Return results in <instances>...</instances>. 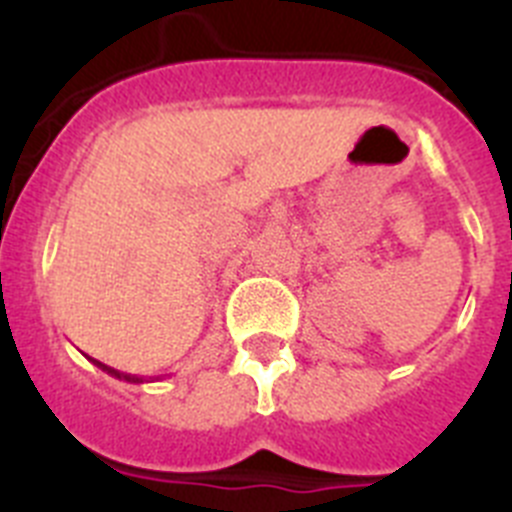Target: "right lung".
<instances>
[{
    "label": "right lung",
    "mask_w": 512,
    "mask_h": 512,
    "mask_svg": "<svg viewBox=\"0 0 512 512\" xmlns=\"http://www.w3.org/2000/svg\"><path fill=\"white\" fill-rule=\"evenodd\" d=\"M87 359L92 361L94 366H99V369H102V372H107V374H110V377L120 379V382H130V384H146V382H156V379H161V377H140V374L117 372V369H112V366H107V364H102V361L92 359V356H87Z\"/></svg>",
    "instance_id": "add662e5"
}]
</instances>
